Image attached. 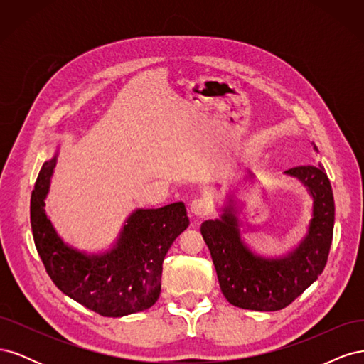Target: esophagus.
I'll return each instance as SVG.
<instances>
[{"label":"esophagus","instance_id":"obj_1","mask_svg":"<svg viewBox=\"0 0 364 364\" xmlns=\"http://www.w3.org/2000/svg\"><path fill=\"white\" fill-rule=\"evenodd\" d=\"M190 209L196 217H205L206 214H209V211H211V205H209L206 199H202L200 197V199H194L191 202Z\"/></svg>","mask_w":364,"mask_h":364}]
</instances>
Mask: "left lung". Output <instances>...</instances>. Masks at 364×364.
Returning <instances> with one entry per match:
<instances>
[{"mask_svg":"<svg viewBox=\"0 0 364 364\" xmlns=\"http://www.w3.org/2000/svg\"><path fill=\"white\" fill-rule=\"evenodd\" d=\"M285 174L301 181L313 197L308 232L287 255L264 258L250 252L241 240L232 199L220 218L206 220L200 226L223 296L245 310H282L310 287L326 266L334 230V197L325 168L321 164L301 165Z\"/></svg>","mask_w":364,"mask_h":364,"instance_id":"obj_1","label":"left lung"}]
</instances>
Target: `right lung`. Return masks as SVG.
I'll return each mask as SVG.
<instances>
[{
	"mask_svg": "<svg viewBox=\"0 0 364 364\" xmlns=\"http://www.w3.org/2000/svg\"><path fill=\"white\" fill-rule=\"evenodd\" d=\"M56 156L42 165L30 200L33 240L48 277L62 293L105 317L147 310L161 293L164 258L190 225L185 205L136 209L111 250L90 255L63 243L43 209Z\"/></svg>",
	"mask_w": 364,
	"mask_h": 364,
	"instance_id": "add662e5",
	"label": "right lung"
}]
</instances>
